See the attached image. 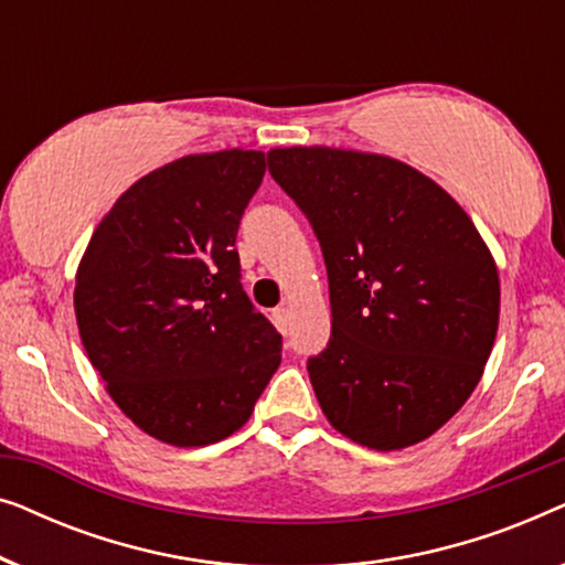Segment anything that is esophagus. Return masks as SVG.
<instances>
[{
    "mask_svg": "<svg viewBox=\"0 0 565 565\" xmlns=\"http://www.w3.org/2000/svg\"><path fill=\"white\" fill-rule=\"evenodd\" d=\"M273 319H275L277 331H280V334H288V329H290V311H288V308H285V306L275 308Z\"/></svg>",
    "mask_w": 565,
    "mask_h": 565,
    "instance_id": "1",
    "label": "esophagus"
}]
</instances>
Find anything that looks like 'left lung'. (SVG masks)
Listing matches in <instances>:
<instances>
[{
	"label": "left lung",
	"mask_w": 565,
	"mask_h": 565,
	"mask_svg": "<svg viewBox=\"0 0 565 565\" xmlns=\"http://www.w3.org/2000/svg\"><path fill=\"white\" fill-rule=\"evenodd\" d=\"M267 164L327 265L331 337L308 375L331 427L383 452L435 435L481 381L499 329V273L473 221L381 153L292 146Z\"/></svg>",
	"instance_id": "1"
}]
</instances>
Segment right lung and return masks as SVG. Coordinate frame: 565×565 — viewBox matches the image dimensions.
Returning <instances> with one entry per match:
<instances>
[{
    "mask_svg": "<svg viewBox=\"0 0 565 565\" xmlns=\"http://www.w3.org/2000/svg\"><path fill=\"white\" fill-rule=\"evenodd\" d=\"M262 151L153 169L115 200L79 262L74 311L92 367L146 435L203 447L234 435L280 365L282 337L242 288L238 223Z\"/></svg>",
    "mask_w": 565,
    "mask_h": 565,
    "instance_id": "obj_1",
    "label": "right lung"
}]
</instances>
